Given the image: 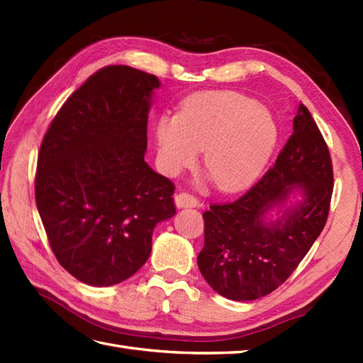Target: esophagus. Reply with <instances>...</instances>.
Returning <instances> with one entry per match:
<instances>
[{
  "label": "esophagus",
  "instance_id": "34e87169",
  "mask_svg": "<svg viewBox=\"0 0 363 363\" xmlns=\"http://www.w3.org/2000/svg\"><path fill=\"white\" fill-rule=\"evenodd\" d=\"M174 203L179 209H184V207H196L198 206V198L187 194V191H182V194H177L174 196Z\"/></svg>",
  "mask_w": 363,
  "mask_h": 363
}]
</instances>
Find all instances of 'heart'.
Wrapping results in <instances>:
<instances>
[{"label": "heart", "instance_id": "obj_1", "mask_svg": "<svg viewBox=\"0 0 363 363\" xmlns=\"http://www.w3.org/2000/svg\"><path fill=\"white\" fill-rule=\"evenodd\" d=\"M279 129L265 106L237 91H213L187 99L179 115L156 121L157 160L174 176L203 150V164L217 187H248L272 159Z\"/></svg>", "mask_w": 363, "mask_h": 363}]
</instances>
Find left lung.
<instances>
[{"mask_svg": "<svg viewBox=\"0 0 363 363\" xmlns=\"http://www.w3.org/2000/svg\"><path fill=\"white\" fill-rule=\"evenodd\" d=\"M334 189L328 145L301 103L293 134L274 165L235 201L212 204L204 217L198 268L233 301L268 295L289 279L326 225ZM293 191L301 201L289 205ZM272 211L280 217L269 220Z\"/></svg>", "mask_w": 363, "mask_h": 363, "instance_id": "8db88e82", "label": "left lung"}]
</instances>
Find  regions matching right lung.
Returning <instances> with one entry per match:
<instances>
[{
	"label": "right lung",
	"mask_w": 363,
	"mask_h": 363,
	"mask_svg": "<svg viewBox=\"0 0 363 363\" xmlns=\"http://www.w3.org/2000/svg\"><path fill=\"white\" fill-rule=\"evenodd\" d=\"M154 74L98 70L60 107L38 151L35 203L57 262L109 287L148 260L152 230L176 213L174 186L145 162Z\"/></svg>",
	"instance_id": "obj_1"
}]
</instances>
